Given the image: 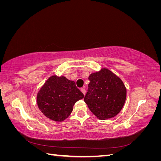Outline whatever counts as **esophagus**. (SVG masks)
<instances>
[{"label":"esophagus","instance_id":"34e87169","mask_svg":"<svg viewBox=\"0 0 161 161\" xmlns=\"http://www.w3.org/2000/svg\"><path fill=\"white\" fill-rule=\"evenodd\" d=\"M80 91H81V92H82V93H83V95H85V93H86V90H85L84 88H81V89H80Z\"/></svg>","mask_w":161,"mask_h":161}]
</instances>
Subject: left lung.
<instances>
[{"label":"left lung","instance_id":"8db88e82","mask_svg":"<svg viewBox=\"0 0 161 161\" xmlns=\"http://www.w3.org/2000/svg\"><path fill=\"white\" fill-rule=\"evenodd\" d=\"M90 82L84 101L97 118L108 119L118 115L126 99V87L119 76L106 68L89 76Z\"/></svg>","mask_w":161,"mask_h":161}]
</instances>
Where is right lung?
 Returning <instances> with one entry per match:
<instances>
[{
  "label": "right lung",
  "instance_id": "right-lung-1",
  "mask_svg": "<svg viewBox=\"0 0 161 161\" xmlns=\"http://www.w3.org/2000/svg\"><path fill=\"white\" fill-rule=\"evenodd\" d=\"M83 97L74 81L64 76L52 75L38 91L37 104L46 118L59 122L70 115L76 102Z\"/></svg>",
  "mask_w": 161,
  "mask_h": 161
}]
</instances>
